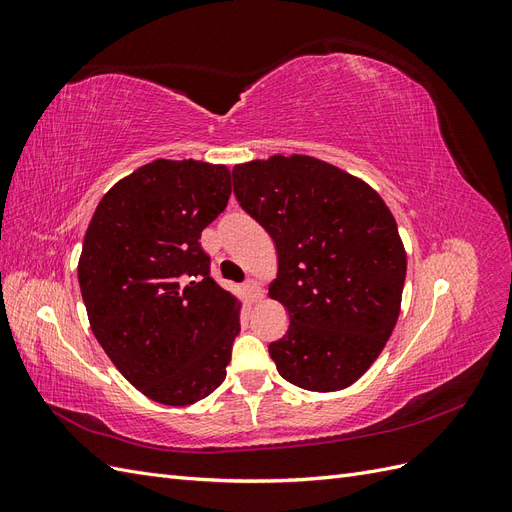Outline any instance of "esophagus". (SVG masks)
I'll list each match as a JSON object with an SVG mask.
<instances>
[{
  "label": "esophagus",
  "mask_w": 512,
  "mask_h": 512,
  "mask_svg": "<svg viewBox=\"0 0 512 512\" xmlns=\"http://www.w3.org/2000/svg\"><path fill=\"white\" fill-rule=\"evenodd\" d=\"M243 290H245V294H247V297H250L252 301H258V299L262 297V290H260V286H258L256 280H247V282L243 284Z\"/></svg>",
  "instance_id": "34e87169"
}]
</instances>
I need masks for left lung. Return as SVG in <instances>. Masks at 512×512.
I'll use <instances>...</instances> for the list:
<instances>
[{
	"mask_svg": "<svg viewBox=\"0 0 512 512\" xmlns=\"http://www.w3.org/2000/svg\"><path fill=\"white\" fill-rule=\"evenodd\" d=\"M232 188L277 250L269 294L290 316L269 344L277 371L305 391L346 389L399 316L406 252L393 213L365 181L309 156L237 164Z\"/></svg>",
	"mask_w": 512,
	"mask_h": 512,
	"instance_id": "1",
	"label": "left lung"
}]
</instances>
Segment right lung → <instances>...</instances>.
Returning <instances> with one entry per match:
<instances>
[{
  "label": "right lung",
  "instance_id": "add662e5",
  "mask_svg": "<svg viewBox=\"0 0 512 512\" xmlns=\"http://www.w3.org/2000/svg\"><path fill=\"white\" fill-rule=\"evenodd\" d=\"M230 198V170L156 160L104 194L79 284L91 331L138 391L190 406L226 378L241 303L213 282L198 239Z\"/></svg>",
  "mask_w": 512,
  "mask_h": 512
}]
</instances>
